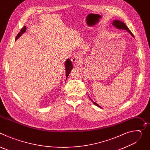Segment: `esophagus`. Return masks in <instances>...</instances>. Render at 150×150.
<instances>
[{
    "instance_id": "esophagus-1",
    "label": "esophagus",
    "mask_w": 150,
    "mask_h": 150,
    "mask_svg": "<svg viewBox=\"0 0 150 150\" xmlns=\"http://www.w3.org/2000/svg\"><path fill=\"white\" fill-rule=\"evenodd\" d=\"M81 60V56L79 53H74L72 56V57H71V60L72 62L74 63H78L79 62V60Z\"/></svg>"
}]
</instances>
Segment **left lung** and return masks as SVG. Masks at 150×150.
Listing matches in <instances>:
<instances>
[{
	"label": "left lung",
	"mask_w": 150,
	"mask_h": 150,
	"mask_svg": "<svg viewBox=\"0 0 150 150\" xmlns=\"http://www.w3.org/2000/svg\"><path fill=\"white\" fill-rule=\"evenodd\" d=\"M115 27H116L117 28H119V29H122V30H126V31H127L128 32H129L133 37H134V34L132 33V32L129 30V29L127 28V27L123 23V22H122V21H119V20H115L113 22V24H112ZM94 103V104H95V105H96L97 106H98V107H100V106L98 104H97L96 103H95V102H93Z\"/></svg>",
	"instance_id": "left-lung-1"
}]
</instances>
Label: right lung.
I'll use <instances>...</instances> for the list:
<instances>
[{
    "instance_id": "1",
    "label": "right lung",
    "mask_w": 150,
    "mask_h": 150,
    "mask_svg": "<svg viewBox=\"0 0 150 150\" xmlns=\"http://www.w3.org/2000/svg\"><path fill=\"white\" fill-rule=\"evenodd\" d=\"M25 31H26V27L24 26L22 29L21 30L20 32L18 34L17 36L16 37V40L18 39V37H19L21 35V34H23L24 33H25ZM65 68H66V74H67L66 76L68 77L69 74V73L71 72L72 68H73L72 67V62L69 59H68L65 62Z\"/></svg>"
}]
</instances>
